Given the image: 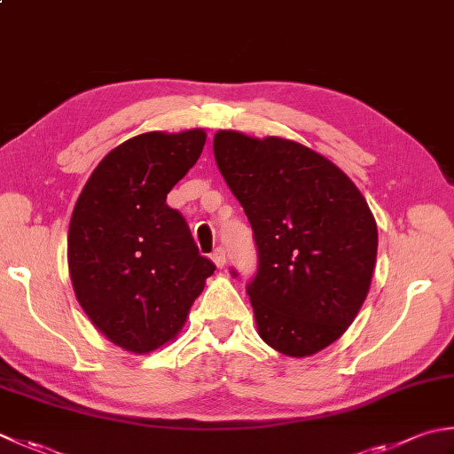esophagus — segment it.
Masks as SVG:
<instances>
[{"mask_svg":"<svg viewBox=\"0 0 454 454\" xmlns=\"http://www.w3.org/2000/svg\"><path fill=\"white\" fill-rule=\"evenodd\" d=\"M212 262H215L216 263V268H224V265H226V250H224V247H216V250L215 252H212Z\"/></svg>","mask_w":454,"mask_h":454,"instance_id":"esophagus-1","label":"esophagus"}]
</instances>
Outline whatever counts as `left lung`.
Here are the masks:
<instances>
[{"instance_id": "8db88e82", "label": "left lung", "mask_w": 454, "mask_h": 454, "mask_svg": "<svg viewBox=\"0 0 454 454\" xmlns=\"http://www.w3.org/2000/svg\"><path fill=\"white\" fill-rule=\"evenodd\" d=\"M215 157L254 230L257 271L246 291L260 336L293 358L326 348L358 315L374 273L378 228L366 200L295 141L218 131Z\"/></svg>"}]
</instances>
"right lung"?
<instances>
[{
    "label": "right lung",
    "instance_id": "obj_1",
    "mask_svg": "<svg viewBox=\"0 0 454 454\" xmlns=\"http://www.w3.org/2000/svg\"><path fill=\"white\" fill-rule=\"evenodd\" d=\"M207 133H141L112 149L76 200L68 270L80 307L108 339L145 354L175 339L216 265L167 194Z\"/></svg>",
    "mask_w": 454,
    "mask_h": 454
}]
</instances>
